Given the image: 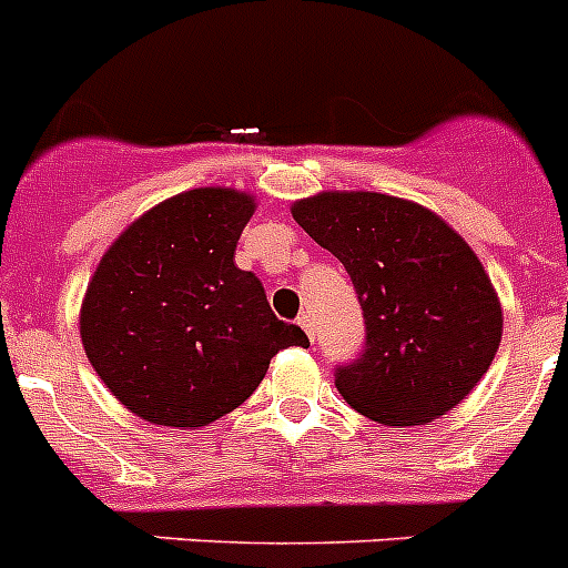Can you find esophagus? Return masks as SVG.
I'll list each match as a JSON object with an SVG mask.
<instances>
[{
	"label": "esophagus",
	"instance_id": "1",
	"mask_svg": "<svg viewBox=\"0 0 568 568\" xmlns=\"http://www.w3.org/2000/svg\"><path fill=\"white\" fill-rule=\"evenodd\" d=\"M298 327L304 329V333H307L310 341L315 338V324H313V318H310V315H301V318H298Z\"/></svg>",
	"mask_w": 568,
	"mask_h": 568
}]
</instances>
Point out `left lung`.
<instances>
[{
  "instance_id": "8db88e82",
  "label": "left lung",
  "mask_w": 568,
  "mask_h": 568,
  "mask_svg": "<svg viewBox=\"0 0 568 568\" xmlns=\"http://www.w3.org/2000/svg\"><path fill=\"white\" fill-rule=\"evenodd\" d=\"M290 210L344 264L364 310V355L335 373L346 404L386 426L429 424L458 406L504 335L475 250L438 213L386 193L327 190Z\"/></svg>"
}]
</instances>
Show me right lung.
<instances>
[{"label": "right lung", "instance_id": "add662e5", "mask_svg": "<svg viewBox=\"0 0 568 568\" xmlns=\"http://www.w3.org/2000/svg\"><path fill=\"white\" fill-rule=\"evenodd\" d=\"M253 213L244 190H187L128 224L99 261L79 335L104 386L139 418L213 424L255 393L278 349L310 344L275 318L261 281L235 267Z\"/></svg>", "mask_w": 568, "mask_h": 568}]
</instances>
